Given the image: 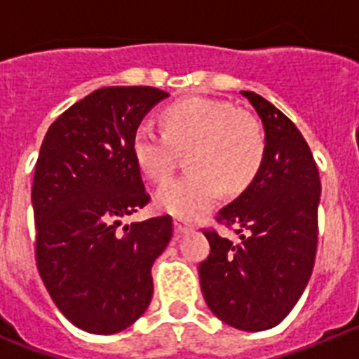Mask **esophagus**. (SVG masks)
<instances>
[{"label": "esophagus", "instance_id": "34e87169", "mask_svg": "<svg viewBox=\"0 0 359 359\" xmlns=\"http://www.w3.org/2000/svg\"><path fill=\"white\" fill-rule=\"evenodd\" d=\"M174 230H176L177 236H182V233H187V231L192 230V226L187 223H183V221H174Z\"/></svg>", "mask_w": 359, "mask_h": 359}]
</instances>
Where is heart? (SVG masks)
Here are the masks:
<instances>
[{
  "label": "heart",
  "mask_w": 359,
  "mask_h": 359,
  "mask_svg": "<svg viewBox=\"0 0 359 359\" xmlns=\"http://www.w3.org/2000/svg\"><path fill=\"white\" fill-rule=\"evenodd\" d=\"M163 133L140 126L133 135V156L152 182L169 180L177 152H189L190 174L156 190L160 210L194 219L214 207L223 189L239 194L261 170L266 135L261 122L233 104L203 97L183 98L161 113Z\"/></svg>",
  "instance_id": "obj_1"
}]
</instances>
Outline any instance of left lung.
Returning <instances> with one entry per match:
<instances>
[{
  "instance_id": "8db88e82",
  "label": "left lung",
  "mask_w": 359,
  "mask_h": 359,
  "mask_svg": "<svg viewBox=\"0 0 359 359\" xmlns=\"http://www.w3.org/2000/svg\"><path fill=\"white\" fill-rule=\"evenodd\" d=\"M261 116L266 156L248 189L217 212L233 228L231 243L205 230L210 255L199 264L203 297L224 323L266 331L290 315L315 266L320 176L302 133L280 109L253 91H241Z\"/></svg>"
}]
</instances>
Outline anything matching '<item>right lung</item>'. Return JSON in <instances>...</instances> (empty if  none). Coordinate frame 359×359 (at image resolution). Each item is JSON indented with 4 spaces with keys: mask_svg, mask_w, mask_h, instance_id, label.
<instances>
[{
    "mask_svg": "<svg viewBox=\"0 0 359 359\" xmlns=\"http://www.w3.org/2000/svg\"><path fill=\"white\" fill-rule=\"evenodd\" d=\"M169 93L109 86L50 126L32 185L36 261L53 304L79 329L113 334L151 304V268L172 237V217L122 224L149 203L133 135Z\"/></svg>",
    "mask_w": 359,
    "mask_h": 359,
    "instance_id": "1",
    "label": "right lung"
}]
</instances>
